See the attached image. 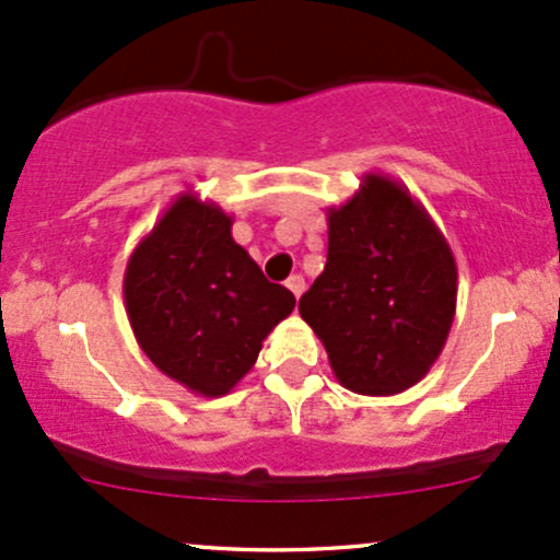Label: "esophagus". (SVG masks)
Instances as JSON below:
<instances>
[{
    "mask_svg": "<svg viewBox=\"0 0 560 560\" xmlns=\"http://www.w3.org/2000/svg\"><path fill=\"white\" fill-rule=\"evenodd\" d=\"M287 289L294 294V298H300V294L305 292V279H302V276H298V273L289 276V279H287Z\"/></svg>",
    "mask_w": 560,
    "mask_h": 560,
    "instance_id": "34e87169",
    "label": "esophagus"
}]
</instances>
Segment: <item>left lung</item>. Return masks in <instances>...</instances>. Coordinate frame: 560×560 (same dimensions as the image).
I'll return each instance as SVG.
<instances>
[{
  "label": "left lung",
  "instance_id": "1",
  "mask_svg": "<svg viewBox=\"0 0 560 560\" xmlns=\"http://www.w3.org/2000/svg\"><path fill=\"white\" fill-rule=\"evenodd\" d=\"M324 273L300 298L337 382L387 397L429 374L458 300L453 249L427 208L395 178L365 173L361 189L326 210Z\"/></svg>",
  "mask_w": 560,
  "mask_h": 560
}]
</instances>
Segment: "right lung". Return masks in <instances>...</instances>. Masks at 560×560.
Returning a JSON list of instances; mask_svg holds the SVG:
<instances>
[{"label":"right lung","instance_id":"right-lung-1","mask_svg":"<svg viewBox=\"0 0 560 560\" xmlns=\"http://www.w3.org/2000/svg\"><path fill=\"white\" fill-rule=\"evenodd\" d=\"M234 218L182 191L141 236L124 276L133 337L158 371L199 397L229 395L294 311L231 236Z\"/></svg>","mask_w":560,"mask_h":560}]
</instances>
